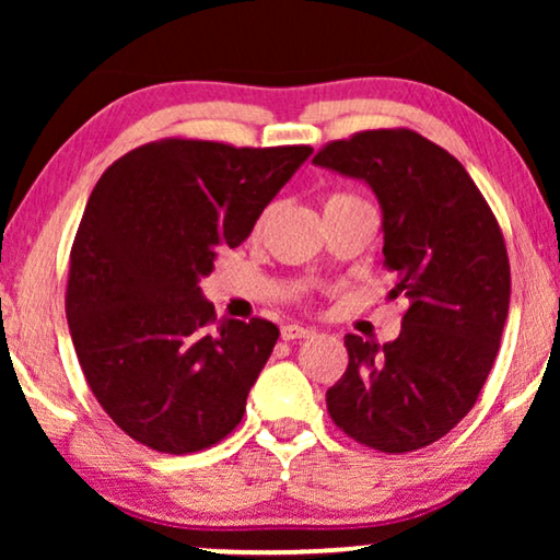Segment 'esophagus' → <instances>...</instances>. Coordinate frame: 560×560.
I'll list each match as a JSON object with an SVG mask.
<instances>
[{
  "instance_id": "obj_1",
  "label": "esophagus",
  "mask_w": 560,
  "mask_h": 560,
  "mask_svg": "<svg viewBox=\"0 0 560 560\" xmlns=\"http://www.w3.org/2000/svg\"><path fill=\"white\" fill-rule=\"evenodd\" d=\"M308 336H313L311 328L305 326H298V324H288L282 326V339L285 341H293V339H308Z\"/></svg>"
}]
</instances>
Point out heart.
<instances>
[{
    "instance_id": "b5f03b06",
    "label": "heart",
    "mask_w": 560,
    "mask_h": 560,
    "mask_svg": "<svg viewBox=\"0 0 560 560\" xmlns=\"http://www.w3.org/2000/svg\"><path fill=\"white\" fill-rule=\"evenodd\" d=\"M357 201H362V198H359V196H351V194H331V196H326V201H324V211H328V209H336V206L357 203ZM267 213H270V211H265L262 217H259V219L255 221V234L262 232V226H265V221H267Z\"/></svg>"
}]
</instances>
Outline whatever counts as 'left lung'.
I'll return each mask as SVG.
<instances>
[{"instance_id":"1","label":"left lung","mask_w":560,"mask_h":560,"mask_svg":"<svg viewBox=\"0 0 560 560\" xmlns=\"http://www.w3.org/2000/svg\"><path fill=\"white\" fill-rule=\"evenodd\" d=\"M320 167L380 198L393 298L408 311L395 341L347 334L349 366L326 393L349 439L382 454L431 446L474 408L510 311L502 229L464 165L412 129H364L324 144Z\"/></svg>"}]
</instances>
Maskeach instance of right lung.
<instances>
[{
	"instance_id": "1",
	"label": "right lung",
	"mask_w": 560,
	"mask_h": 560,
	"mask_svg": "<svg viewBox=\"0 0 560 560\" xmlns=\"http://www.w3.org/2000/svg\"><path fill=\"white\" fill-rule=\"evenodd\" d=\"M311 152L165 137L112 163L91 190L66 316L91 393L129 439L180 456L240 425L280 331L217 318L198 280L219 249L247 240Z\"/></svg>"
}]
</instances>
